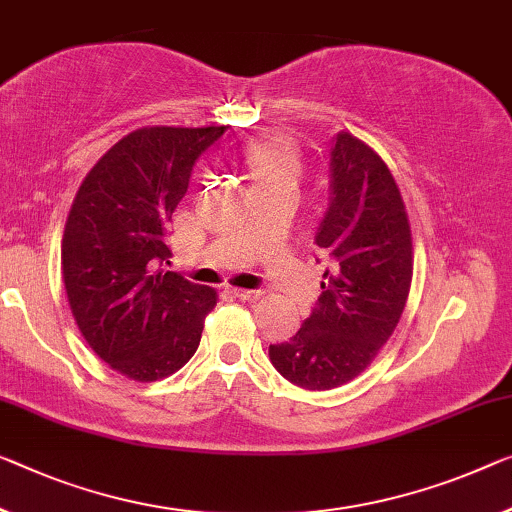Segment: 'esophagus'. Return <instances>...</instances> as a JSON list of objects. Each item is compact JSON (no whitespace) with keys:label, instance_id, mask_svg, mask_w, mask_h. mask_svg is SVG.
Masks as SVG:
<instances>
[{"label":"esophagus","instance_id":"esophagus-1","mask_svg":"<svg viewBox=\"0 0 512 512\" xmlns=\"http://www.w3.org/2000/svg\"><path fill=\"white\" fill-rule=\"evenodd\" d=\"M235 297H240V300H247V302H254V300H261V297L265 295V290H245V288H235L233 290Z\"/></svg>","mask_w":512,"mask_h":512}]
</instances>
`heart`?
Here are the masks:
<instances>
[{"label": "heart", "instance_id": "1", "mask_svg": "<svg viewBox=\"0 0 512 512\" xmlns=\"http://www.w3.org/2000/svg\"><path fill=\"white\" fill-rule=\"evenodd\" d=\"M242 164H245L254 187L297 183L302 171V160L297 146L293 141L281 137L249 141L242 148Z\"/></svg>", "mask_w": 512, "mask_h": 512}]
</instances>
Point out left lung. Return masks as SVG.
<instances>
[{"label": "left lung", "mask_w": 512, "mask_h": 512, "mask_svg": "<svg viewBox=\"0 0 512 512\" xmlns=\"http://www.w3.org/2000/svg\"><path fill=\"white\" fill-rule=\"evenodd\" d=\"M316 245L332 261L300 332L270 345V361L302 389L341 387L371 364L403 316L412 233L403 196L371 146L338 132L329 151V203Z\"/></svg>", "instance_id": "obj_1"}]
</instances>
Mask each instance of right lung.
<instances>
[{"mask_svg": "<svg viewBox=\"0 0 512 512\" xmlns=\"http://www.w3.org/2000/svg\"><path fill=\"white\" fill-rule=\"evenodd\" d=\"M224 132L226 125L130 132L86 174L68 212L61 270L70 311L91 350L132 380L183 368L217 304L215 290L164 263L194 164Z\"/></svg>", "mask_w": 512, "mask_h": 512, "instance_id": "right-lung-1", "label": "right lung"}]
</instances>
